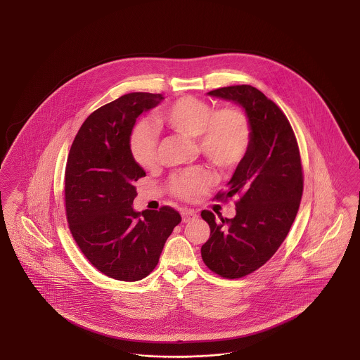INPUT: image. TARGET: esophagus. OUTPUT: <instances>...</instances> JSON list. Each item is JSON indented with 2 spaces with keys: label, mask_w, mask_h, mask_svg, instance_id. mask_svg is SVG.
<instances>
[{
  "label": "esophagus",
  "mask_w": 360,
  "mask_h": 360,
  "mask_svg": "<svg viewBox=\"0 0 360 360\" xmlns=\"http://www.w3.org/2000/svg\"><path fill=\"white\" fill-rule=\"evenodd\" d=\"M181 214H182V221L184 223H190L194 219H197V213L194 210H191V209H184Z\"/></svg>",
  "instance_id": "esophagus-1"
}]
</instances>
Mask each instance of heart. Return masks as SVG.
<instances>
[{"label": "heart", "instance_id": "b5f03b06", "mask_svg": "<svg viewBox=\"0 0 360 360\" xmlns=\"http://www.w3.org/2000/svg\"><path fill=\"white\" fill-rule=\"evenodd\" d=\"M156 125L188 139H197L198 148L219 169L236 166L251 143V124L238 108H214L194 97H182L156 115ZM134 160L141 169H153L158 154V137L148 122H139L129 137ZM210 184L201 169L185 172L172 182L174 193L184 200L198 198Z\"/></svg>", "mask_w": 360, "mask_h": 360}]
</instances>
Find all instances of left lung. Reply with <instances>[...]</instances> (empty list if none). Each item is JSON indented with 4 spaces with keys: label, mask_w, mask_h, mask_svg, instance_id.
<instances>
[{
    "label": "left lung",
    "mask_w": 360,
    "mask_h": 360,
    "mask_svg": "<svg viewBox=\"0 0 360 360\" xmlns=\"http://www.w3.org/2000/svg\"><path fill=\"white\" fill-rule=\"evenodd\" d=\"M243 108L251 143L217 200L236 198V216L220 221L201 216L210 238L201 247L206 266L224 278H241L262 267L286 239L304 188L298 144L282 110L257 87L228 86L207 93Z\"/></svg>",
    "instance_id": "obj_1"
}]
</instances>
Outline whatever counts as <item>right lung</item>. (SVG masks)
I'll return each mask as SVG.
<instances>
[{
    "mask_svg": "<svg viewBox=\"0 0 360 360\" xmlns=\"http://www.w3.org/2000/svg\"><path fill=\"white\" fill-rule=\"evenodd\" d=\"M165 100L129 93L93 112L70 148L65 194L71 235L103 274L135 282L150 274L181 216L170 206L134 209L135 182L146 172L134 160L129 137L136 119Z\"/></svg>",
    "mask_w": 360,
    "mask_h": 360,
    "instance_id": "right-lung-1",
    "label": "right lung"
}]
</instances>
